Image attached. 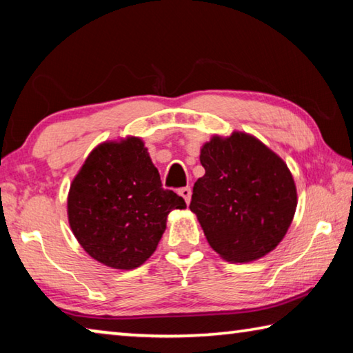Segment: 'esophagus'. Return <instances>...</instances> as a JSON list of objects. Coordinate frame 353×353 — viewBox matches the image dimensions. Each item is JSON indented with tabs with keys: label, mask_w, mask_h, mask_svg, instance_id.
<instances>
[{
	"label": "esophagus",
	"mask_w": 353,
	"mask_h": 353,
	"mask_svg": "<svg viewBox=\"0 0 353 353\" xmlns=\"http://www.w3.org/2000/svg\"><path fill=\"white\" fill-rule=\"evenodd\" d=\"M179 194L182 196L187 204H190V199H191V188L190 187H183V188L179 190Z\"/></svg>",
	"instance_id": "1"
}]
</instances>
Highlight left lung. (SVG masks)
<instances>
[{
    "label": "left lung",
    "instance_id": "1",
    "mask_svg": "<svg viewBox=\"0 0 353 353\" xmlns=\"http://www.w3.org/2000/svg\"><path fill=\"white\" fill-rule=\"evenodd\" d=\"M205 174L190 210L224 260L254 261L276 249L294 218L297 193L288 166L255 137H213L201 149Z\"/></svg>",
    "mask_w": 353,
    "mask_h": 353
}]
</instances>
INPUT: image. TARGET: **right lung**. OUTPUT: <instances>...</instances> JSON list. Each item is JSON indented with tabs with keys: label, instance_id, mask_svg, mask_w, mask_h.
Segmentation results:
<instances>
[{
	"label": "right lung",
	"instance_id": "right-lung-1",
	"mask_svg": "<svg viewBox=\"0 0 353 353\" xmlns=\"http://www.w3.org/2000/svg\"><path fill=\"white\" fill-rule=\"evenodd\" d=\"M185 201L165 190L137 137L101 143L73 179L68 221L81 246L115 270H135L157 249L171 210Z\"/></svg>",
	"mask_w": 353,
	"mask_h": 353
}]
</instances>
